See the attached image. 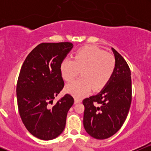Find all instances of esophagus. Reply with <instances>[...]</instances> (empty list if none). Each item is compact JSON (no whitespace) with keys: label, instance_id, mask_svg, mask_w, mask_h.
I'll use <instances>...</instances> for the list:
<instances>
[{"label":"esophagus","instance_id":"34e87169","mask_svg":"<svg viewBox=\"0 0 151 151\" xmlns=\"http://www.w3.org/2000/svg\"><path fill=\"white\" fill-rule=\"evenodd\" d=\"M81 101V99H79V98H75V99H74V103H75V104L80 103Z\"/></svg>","mask_w":151,"mask_h":151}]
</instances>
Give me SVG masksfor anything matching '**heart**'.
<instances>
[{"label": "heart", "instance_id": "obj_1", "mask_svg": "<svg viewBox=\"0 0 151 151\" xmlns=\"http://www.w3.org/2000/svg\"><path fill=\"white\" fill-rule=\"evenodd\" d=\"M116 67L113 55L94 46L80 48L75 52L74 60L66 58L60 65L62 77L70 81L81 70V77L66 86V91L75 97H81L93 88L101 89L111 79Z\"/></svg>", "mask_w": 151, "mask_h": 151}]
</instances>
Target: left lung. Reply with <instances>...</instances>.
Wrapping results in <instances>:
<instances>
[{
    "mask_svg": "<svg viewBox=\"0 0 151 151\" xmlns=\"http://www.w3.org/2000/svg\"><path fill=\"white\" fill-rule=\"evenodd\" d=\"M116 67L111 79L96 95L83 100L86 131L96 139H106L121 129L132 99L131 70L127 62L112 48Z\"/></svg>",
    "mask_w": 151,
    "mask_h": 151,
    "instance_id": "left-lung-1",
    "label": "left lung"
}]
</instances>
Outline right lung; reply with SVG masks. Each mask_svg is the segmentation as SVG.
Instances as JSON below:
<instances>
[{
    "label": "right lung",
    "mask_w": 151,
    "mask_h": 151,
    "mask_svg": "<svg viewBox=\"0 0 151 151\" xmlns=\"http://www.w3.org/2000/svg\"><path fill=\"white\" fill-rule=\"evenodd\" d=\"M73 47L71 42H43L22 64L17 82V101L22 123L32 136L48 141L64 131L67 114L74 104L69 93L53 104L65 86L60 65Z\"/></svg>",
    "instance_id": "right-lung-1"
}]
</instances>
